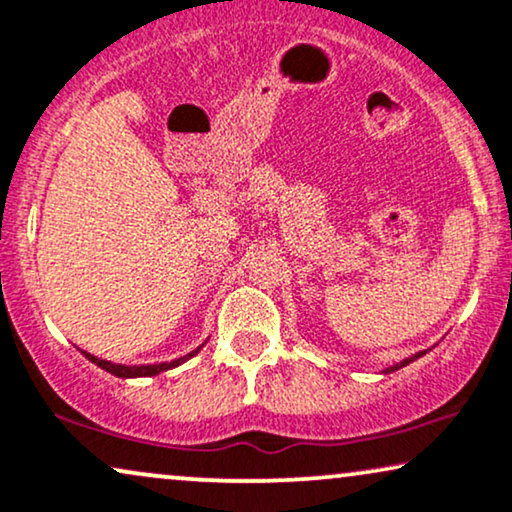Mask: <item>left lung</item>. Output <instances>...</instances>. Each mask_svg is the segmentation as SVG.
I'll return each mask as SVG.
<instances>
[{
    "instance_id": "8db88e82",
    "label": "left lung",
    "mask_w": 512,
    "mask_h": 512,
    "mask_svg": "<svg viewBox=\"0 0 512 512\" xmlns=\"http://www.w3.org/2000/svg\"><path fill=\"white\" fill-rule=\"evenodd\" d=\"M423 354H425V352H418V354H413V357H411V359H404V361H401V364H397V366H392V368H387V373H392V371H397V368H401V366H406V364H411V361H413V359H418V357H423Z\"/></svg>"
}]
</instances>
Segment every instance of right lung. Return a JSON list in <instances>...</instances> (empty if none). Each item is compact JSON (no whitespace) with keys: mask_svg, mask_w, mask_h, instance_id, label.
<instances>
[{"mask_svg":"<svg viewBox=\"0 0 512 512\" xmlns=\"http://www.w3.org/2000/svg\"><path fill=\"white\" fill-rule=\"evenodd\" d=\"M198 349H200V347H198ZM198 349H196V352L186 354V357L177 359V361H170V364H148V366H122V364H111V361H106V359H96L94 354H87V352H82V354H84V357H87L89 361H92V364L103 368V371L118 375V378H139V375H158L160 371H167V368H174V366L184 364L186 359H191L193 354H198Z\"/></svg>","mask_w":512,"mask_h":512,"instance_id":"right-lung-1","label":"right lung"}]
</instances>
